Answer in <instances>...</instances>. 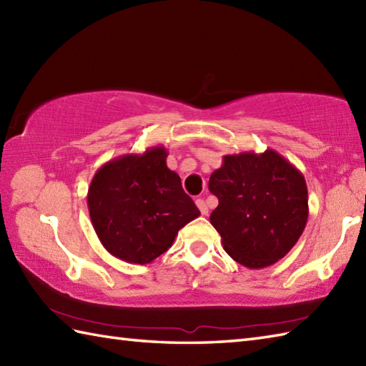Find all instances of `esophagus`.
Returning a JSON list of instances; mask_svg holds the SVG:
<instances>
[{
  "mask_svg": "<svg viewBox=\"0 0 366 366\" xmlns=\"http://www.w3.org/2000/svg\"><path fill=\"white\" fill-rule=\"evenodd\" d=\"M197 206H198V209L201 211V214H203V215H207L209 209H207V204H206V201H204L203 198H198V199H197Z\"/></svg>",
  "mask_w": 366,
  "mask_h": 366,
  "instance_id": "34e87169",
  "label": "esophagus"
}]
</instances>
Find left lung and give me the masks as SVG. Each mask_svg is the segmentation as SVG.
<instances>
[{
    "instance_id": "1",
    "label": "left lung",
    "mask_w": 366,
    "mask_h": 366,
    "mask_svg": "<svg viewBox=\"0 0 366 366\" xmlns=\"http://www.w3.org/2000/svg\"><path fill=\"white\" fill-rule=\"evenodd\" d=\"M209 190L219 198L211 223L224 252L248 269L282 259L305 229V177L274 149L224 155Z\"/></svg>"
}]
</instances>
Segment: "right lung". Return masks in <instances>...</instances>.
<instances>
[{"label":"right lung","instance_id":"add662e5","mask_svg":"<svg viewBox=\"0 0 366 366\" xmlns=\"http://www.w3.org/2000/svg\"><path fill=\"white\" fill-rule=\"evenodd\" d=\"M168 152L154 146L126 154L97 169L88 189L92 227L105 250L126 262L147 264L173 245L177 231L199 215L167 167Z\"/></svg>","mask_w":366,"mask_h":366}]
</instances>
